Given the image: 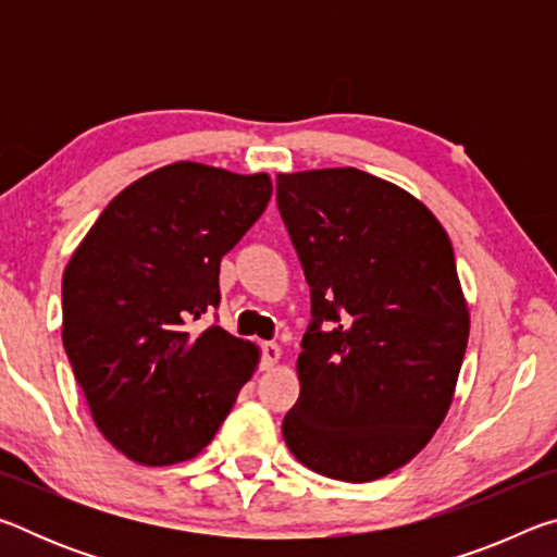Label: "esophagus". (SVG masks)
Wrapping results in <instances>:
<instances>
[{
  "instance_id": "obj_1",
  "label": "esophagus",
  "mask_w": 557,
  "mask_h": 557,
  "mask_svg": "<svg viewBox=\"0 0 557 557\" xmlns=\"http://www.w3.org/2000/svg\"><path fill=\"white\" fill-rule=\"evenodd\" d=\"M280 358H282V351H280L277 344H272V342L262 344V369H272V366H275Z\"/></svg>"
}]
</instances>
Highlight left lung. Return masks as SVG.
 <instances>
[{
  "label": "left lung",
  "mask_w": 557,
  "mask_h": 557,
  "mask_svg": "<svg viewBox=\"0 0 557 557\" xmlns=\"http://www.w3.org/2000/svg\"><path fill=\"white\" fill-rule=\"evenodd\" d=\"M277 209L312 292L282 435L317 474L373 482L428 445L455 395L469 338L455 250L428 206L354 166L280 174Z\"/></svg>",
  "instance_id": "left-lung-1"
}]
</instances>
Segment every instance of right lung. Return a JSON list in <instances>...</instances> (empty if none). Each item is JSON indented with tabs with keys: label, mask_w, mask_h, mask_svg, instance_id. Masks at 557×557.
Here are the masks:
<instances>
[{
	"label": "right lung",
	"mask_w": 557,
	"mask_h": 557,
	"mask_svg": "<svg viewBox=\"0 0 557 557\" xmlns=\"http://www.w3.org/2000/svg\"><path fill=\"white\" fill-rule=\"evenodd\" d=\"M268 174L176 162L100 213L63 272V346L92 420L132 461L164 467L209 445L258 348L191 324L221 305V258L268 209Z\"/></svg>",
	"instance_id": "add662e5"
}]
</instances>
